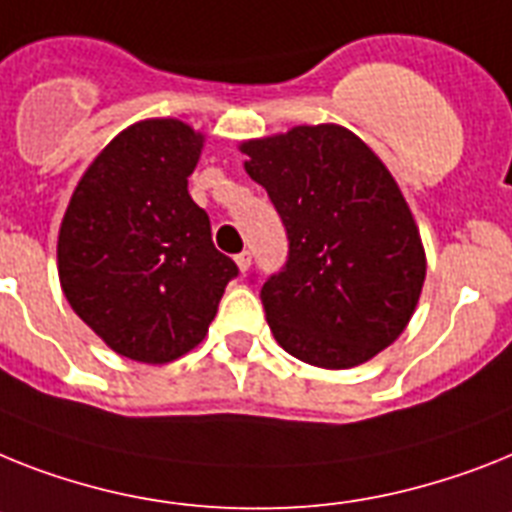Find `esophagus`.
Instances as JSON below:
<instances>
[{
	"instance_id": "34e87169",
	"label": "esophagus",
	"mask_w": 512,
	"mask_h": 512,
	"mask_svg": "<svg viewBox=\"0 0 512 512\" xmlns=\"http://www.w3.org/2000/svg\"><path fill=\"white\" fill-rule=\"evenodd\" d=\"M235 264H238V269H240V272L246 274L248 269H251V253H248V251L238 253V256H235Z\"/></svg>"
}]
</instances>
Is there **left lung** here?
<instances>
[{
	"label": "left lung",
	"mask_w": 512,
	"mask_h": 512,
	"mask_svg": "<svg viewBox=\"0 0 512 512\" xmlns=\"http://www.w3.org/2000/svg\"><path fill=\"white\" fill-rule=\"evenodd\" d=\"M287 232V261L261 287L274 340L311 366L353 369L398 340L426 256L395 177L340 125H298L240 143Z\"/></svg>",
	"instance_id": "obj_1"
}]
</instances>
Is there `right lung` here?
<instances>
[{
    "mask_svg": "<svg viewBox=\"0 0 512 512\" xmlns=\"http://www.w3.org/2000/svg\"><path fill=\"white\" fill-rule=\"evenodd\" d=\"M201 149L204 135L185 122H135L80 177L59 227L62 293L130 361L170 363L196 348L238 277L188 193Z\"/></svg>",
    "mask_w": 512,
    "mask_h": 512,
    "instance_id": "add662e5",
    "label": "right lung"
}]
</instances>
